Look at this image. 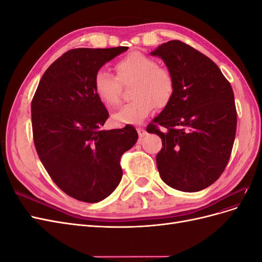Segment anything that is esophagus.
<instances>
[{"label":"esophagus","mask_w":262,"mask_h":262,"mask_svg":"<svg viewBox=\"0 0 262 262\" xmlns=\"http://www.w3.org/2000/svg\"><path fill=\"white\" fill-rule=\"evenodd\" d=\"M137 131H138L140 139L143 138L144 136H146V130L144 128H142V126H139V128H137Z\"/></svg>","instance_id":"esophagus-1"}]
</instances>
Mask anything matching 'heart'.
I'll return each instance as SVG.
<instances>
[{
  "instance_id": "heart-1",
  "label": "heart",
  "mask_w": 262,
  "mask_h": 262,
  "mask_svg": "<svg viewBox=\"0 0 262 262\" xmlns=\"http://www.w3.org/2000/svg\"><path fill=\"white\" fill-rule=\"evenodd\" d=\"M117 76L105 69H99L94 77V91L107 108L116 107L121 100L122 85L134 82L128 104L119 108L114 119L122 123H141L154 112L155 107L164 108L171 101L176 82L170 70L158 66L149 55L132 51L116 63Z\"/></svg>"
}]
</instances>
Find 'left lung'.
<instances>
[{
  "instance_id": "obj_1",
  "label": "left lung",
  "mask_w": 262,
  "mask_h": 262,
  "mask_svg": "<svg viewBox=\"0 0 262 262\" xmlns=\"http://www.w3.org/2000/svg\"><path fill=\"white\" fill-rule=\"evenodd\" d=\"M150 54L164 60L176 82L171 101L146 128L163 142L158 172L173 189L200 191L220 178L231 157L237 125L233 89L215 63L180 40Z\"/></svg>"
}]
</instances>
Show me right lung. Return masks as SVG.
I'll use <instances>...</instances> for the list:
<instances>
[{
    "instance_id": "1",
    "label": "right lung",
    "mask_w": 262,
    "mask_h": 262,
    "mask_svg": "<svg viewBox=\"0 0 262 262\" xmlns=\"http://www.w3.org/2000/svg\"><path fill=\"white\" fill-rule=\"evenodd\" d=\"M128 50L77 48L47 69L31 101L35 147L49 176L63 192L96 203L122 178L120 157L138 140L132 125L102 130L109 117L94 91V77L106 62Z\"/></svg>"
}]
</instances>
